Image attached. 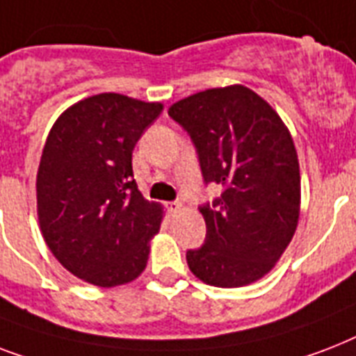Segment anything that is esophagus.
<instances>
[{
	"label": "esophagus",
	"instance_id": "esophagus-1",
	"mask_svg": "<svg viewBox=\"0 0 356 356\" xmlns=\"http://www.w3.org/2000/svg\"><path fill=\"white\" fill-rule=\"evenodd\" d=\"M168 211H170V214H179V212L183 211V205L181 203H168Z\"/></svg>",
	"mask_w": 356,
	"mask_h": 356
}]
</instances>
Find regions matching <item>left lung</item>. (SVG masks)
<instances>
[{
  "instance_id": "obj_1",
  "label": "left lung",
  "mask_w": 356,
  "mask_h": 356,
  "mask_svg": "<svg viewBox=\"0 0 356 356\" xmlns=\"http://www.w3.org/2000/svg\"><path fill=\"white\" fill-rule=\"evenodd\" d=\"M168 114L194 140L207 183L222 197L203 207L207 240L186 253L205 284L240 288L275 268L298 229L301 173L292 134L275 108L243 85L209 88Z\"/></svg>"
}]
</instances>
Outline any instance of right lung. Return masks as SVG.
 <instances>
[{"label":"right lung","mask_w":356,"mask_h":356,"mask_svg":"<svg viewBox=\"0 0 356 356\" xmlns=\"http://www.w3.org/2000/svg\"><path fill=\"white\" fill-rule=\"evenodd\" d=\"M164 105L103 92L64 111L36 172V214L53 257L99 288L145 270L164 209L133 179V149Z\"/></svg>","instance_id":"obj_1"}]
</instances>
